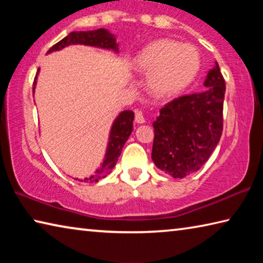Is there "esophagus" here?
I'll return each mask as SVG.
<instances>
[{
    "label": "esophagus",
    "instance_id": "obj_1",
    "mask_svg": "<svg viewBox=\"0 0 263 263\" xmlns=\"http://www.w3.org/2000/svg\"><path fill=\"white\" fill-rule=\"evenodd\" d=\"M135 119H136V123H138V124H144L146 122L144 115H142L141 111H136Z\"/></svg>",
    "mask_w": 263,
    "mask_h": 263
}]
</instances>
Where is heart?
<instances>
[{"label": "heart", "instance_id": "1", "mask_svg": "<svg viewBox=\"0 0 263 263\" xmlns=\"http://www.w3.org/2000/svg\"><path fill=\"white\" fill-rule=\"evenodd\" d=\"M132 67L146 75V89L157 100H167L193 82L201 67L197 50L172 39H159L133 58Z\"/></svg>", "mask_w": 263, "mask_h": 263}]
</instances>
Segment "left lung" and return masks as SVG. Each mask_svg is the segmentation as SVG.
<instances>
[{"label":"left lung","instance_id":"1","mask_svg":"<svg viewBox=\"0 0 263 263\" xmlns=\"http://www.w3.org/2000/svg\"><path fill=\"white\" fill-rule=\"evenodd\" d=\"M204 91L179 97L153 122L152 160L174 179L202 168L220 140L225 81L218 62L208 72Z\"/></svg>","mask_w":263,"mask_h":263}]
</instances>
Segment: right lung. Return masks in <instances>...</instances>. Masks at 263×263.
<instances>
[{
	"instance_id": "add662e5",
	"label": "right lung",
	"mask_w": 263,
	"mask_h": 263,
	"mask_svg": "<svg viewBox=\"0 0 263 263\" xmlns=\"http://www.w3.org/2000/svg\"><path fill=\"white\" fill-rule=\"evenodd\" d=\"M69 45H84V46H92L101 50L111 51L117 54L119 52L118 43L116 41V35L111 33L106 29H97L92 31H73L68 35H66L64 39H61L59 43L53 45L50 50L47 51L46 54H50L52 52L60 51L62 48L67 47ZM39 69L37 72V77L34 78L33 82V92L37 84V78L39 74ZM133 119H135V114L131 110H124L119 114L111 125L109 132V141L106 145L105 155L103 162L101 163V167L97 169L94 174L84 180H79L80 182H99L103 179L109 173L115 168L116 163L118 161L119 155L122 153V149L125 145L128 137L131 136L133 131Z\"/></svg>"
}]
</instances>
